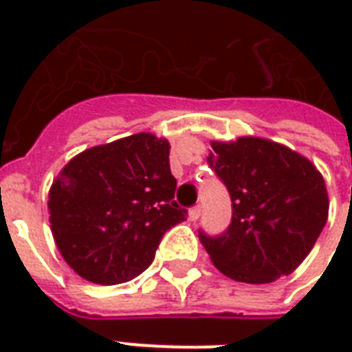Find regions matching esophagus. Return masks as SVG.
<instances>
[{
    "mask_svg": "<svg viewBox=\"0 0 352 352\" xmlns=\"http://www.w3.org/2000/svg\"><path fill=\"white\" fill-rule=\"evenodd\" d=\"M201 212H203V208H201V204H197V206H193V208L190 210L188 217H190V221H197L199 217H201Z\"/></svg>",
    "mask_w": 352,
    "mask_h": 352,
    "instance_id": "1",
    "label": "esophagus"
}]
</instances>
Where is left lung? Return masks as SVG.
<instances>
[{"instance_id":"8db88e82","label":"left lung","mask_w":352,"mask_h":352,"mask_svg":"<svg viewBox=\"0 0 352 352\" xmlns=\"http://www.w3.org/2000/svg\"><path fill=\"white\" fill-rule=\"evenodd\" d=\"M208 164L232 199L230 226L199 237L221 272L243 283L289 276L327 223L329 197L311 160L267 138L212 142Z\"/></svg>"}]
</instances>
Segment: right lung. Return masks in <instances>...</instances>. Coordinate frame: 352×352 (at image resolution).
Segmentation results:
<instances>
[{
	"instance_id": "add662e5",
	"label": "right lung",
	"mask_w": 352,
	"mask_h": 352,
	"mask_svg": "<svg viewBox=\"0 0 352 352\" xmlns=\"http://www.w3.org/2000/svg\"><path fill=\"white\" fill-rule=\"evenodd\" d=\"M170 142L137 133L69 160L49 192L58 250L74 272L98 285L137 278L171 226L186 219L175 199Z\"/></svg>"
}]
</instances>
